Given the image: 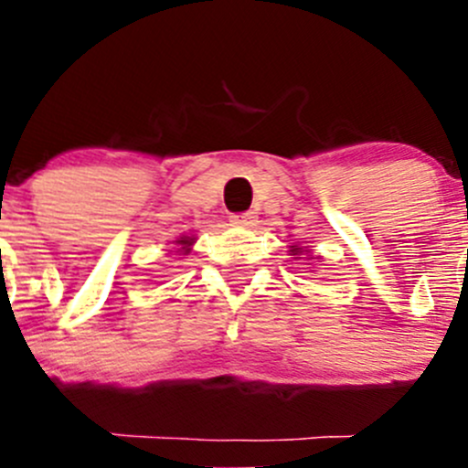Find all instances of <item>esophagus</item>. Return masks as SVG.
I'll use <instances>...</instances> for the list:
<instances>
[{
	"label": "esophagus",
	"mask_w": 468,
	"mask_h": 468,
	"mask_svg": "<svg viewBox=\"0 0 468 468\" xmlns=\"http://www.w3.org/2000/svg\"><path fill=\"white\" fill-rule=\"evenodd\" d=\"M256 221H258L256 212H242V215H233V224L242 226V229H251V226H256Z\"/></svg>",
	"instance_id": "obj_1"
}]
</instances>
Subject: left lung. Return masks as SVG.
Masks as SVG:
<instances>
[{
    "mask_svg": "<svg viewBox=\"0 0 468 468\" xmlns=\"http://www.w3.org/2000/svg\"><path fill=\"white\" fill-rule=\"evenodd\" d=\"M305 253H308V256H310V251H308V249H301L299 244H294V247H290V256H294V258H301V256H305ZM308 261H310V258H308Z\"/></svg>",
    "mask_w": 468,
    "mask_h": 468,
    "instance_id": "left-lung-1",
    "label": "left lung"
}]
</instances>
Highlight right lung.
I'll return each mask as SVG.
<instances>
[{"label":"right lung","instance_id":"1","mask_svg":"<svg viewBox=\"0 0 468 468\" xmlns=\"http://www.w3.org/2000/svg\"><path fill=\"white\" fill-rule=\"evenodd\" d=\"M197 238L195 235H181V238L174 239V244H176V253H181V256H187V253L192 251V247H195Z\"/></svg>","mask_w":468,"mask_h":468}]
</instances>
